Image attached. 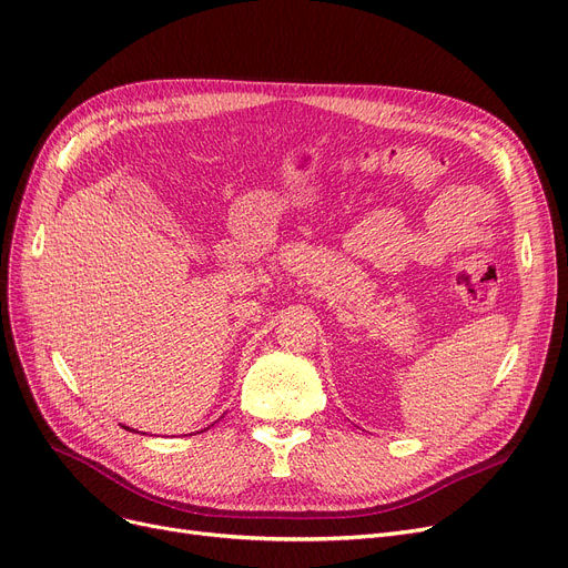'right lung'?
I'll return each mask as SVG.
<instances>
[{
	"instance_id": "obj_1",
	"label": "right lung",
	"mask_w": 568,
	"mask_h": 568,
	"mask_svg": "<svg viewBox=\"0 0 568 568\" xmlns=\"http://www.w3.org/2000/svg\"><path fill=\"white\" fill-rule=\"evenodd\" d=\"M128 430H130V428H128Z\"/></svg>"
}]
</instances>
